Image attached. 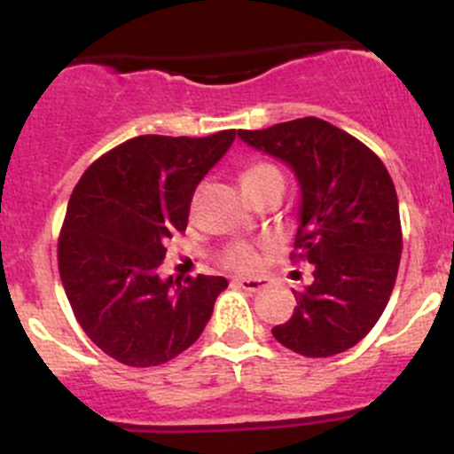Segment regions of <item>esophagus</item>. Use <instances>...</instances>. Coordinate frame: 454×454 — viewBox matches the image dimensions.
<instances>
[{"instance_id":"1","label":"esophagus","mask_w":454,"mask_h":454,"mask_svg":"<svg viewBox=\"0 0 454 454\" xmlns=\"http://www.w3.org/2000/svg\"><path fill=\"white\" fill-rule=\"evenodd\" d=\"M235 286L246 292H259L268 287V278H235Z\"/></svg>"}]
</instances>
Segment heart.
<instances>
[{"instance_id":"heart-1","label":"heart","mask_w":454,"mask_h":454,"mask_svg":"<svg viewBox=\"0 0 454 454\" xmlns=\"http://www.w3.org/2000/svg\"><path fill=\"white\" fill-rule=\"evenodd\" d=\"M272 173H278L272 164H263V162H256L250 164L244 173H241V184H250V182L261 180V177H268ZM223 263L226 268L237 270V272H253V270L259 268V254L253 246L248 244H235L223 253Z\"/></svg>"}]
</instances>
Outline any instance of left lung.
<instances>
[{"mask_svg":"<svg viewBox=\"0 0 454 454\" xmlns=\"http://www.w3.org/2000/svg\"><path fill=\"white\" fill-rule=\"evenodd\" d=\"M239 138L294 173V248L314 265V281L272 336L308 358L351 349L382 316L400 268V206L387 167L354 136L314 116L241 129Z\"/></svg>","mask_w":454,"mask_h":454,"instance_id":"8db88e82","label":"left lung"}]
</instances>
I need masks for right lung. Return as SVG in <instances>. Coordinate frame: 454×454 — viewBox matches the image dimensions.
<instances>
[{"mask_svg": "<svg viewBox=\"0 0 454 454\" xmlns=\"http://www.w3.org/2000/svg\"><path fill=\"white\" fill-rule=\"evenodd\" d=\"M235 129L206 138L138 136L96 160L67 204L59 272L94 345L129 367H155L204 332L223 277L158 274L167 239L186 231L191 200Z\"/></svg>", "mask_w": 454, "mask_h": 454, "instance_id": "1", "label": "right lung"}]
</instances>
